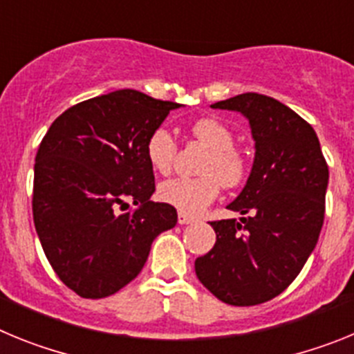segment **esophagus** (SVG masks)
I'll return each instance as SVG.
<instances>
[{
  "instance_id": "1",
  "label": "esophagus",
  "mask_w": 354,
  "mask_h": 354,
  "mask_svg": "<svg viewBox=\"0 0 354 354\" xmlns=\"http://www.w3.org/2000/svg\"><path fill=\"white\" fill-rule=\"evenodd\" d=\"M177 220H179L180 225H189V223H193V221H195V218H193V216H189V214H186V212L179 211V214H177Z\"/></svg>"
}]
</instances>
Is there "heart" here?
<instances>
[{
  "label": "heart",
  "instance_id": "1",
  "mask_svg": "<svg viewBox=\"0 0 354 354\" xmlns=\"http://www.w3.org/2000/svg\"><path fill=\"white\" fill-rule=\"evenodd\" d=\"M192 133L202 145L209 149L200 165V177H177L159 184L158 196L161 202L193 216L204 211L220 195L221 184L236 187L248 174L245 154L234 147L236 136L223 122L216 118H202L195 122ZM145 156L152 170L168 174L177 156V143L165 127L150 133L145 143Z\"/></svg>",
  "mask_w": 354,
  "mask_h": 354
}]
</instances>
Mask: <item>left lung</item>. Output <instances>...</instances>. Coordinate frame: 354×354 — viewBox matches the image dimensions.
Returning <instances> with one entry per match:
<instances>
[{
    "label": "left lung",
    "mask_w": 354,
    "mask_h": 354,
    "mask_svg": "<svg viewBox=\"0 0 354 354\" xmlns=\"http://www.w3.org/2000/svg\"><path fill=\"white\" fill-rule=\"evenodd\" d=\"M245 115L255 140L246 186L227 207L237 220L211 221L212 250L195 261L216 298L252 306L282 294L317 245L324 221L328 165L306 120L273 97L241 93L212 104Z\"/></svg>",
    "instance_id": "obj_1"
}]
</instances>
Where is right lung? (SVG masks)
I'll use <instances>...</instances> for the list:
<instances>
[{
    "mask_svg": "<svg viewBox=\"0 0 354 354\" xmlns=\"http://www.w3.org/2000/svg\"><path fill=\"white\" fill-rule=\"evenodd\" d=\"M177 108L117 90L68 108L40 142L33 223L55 273L81 298L126 287L152 241L177 223L175 207L150 200L156 184L145 156L150 133ZM129 205L137 207L127 212Z\"/></svg>",
    "mask_w": 354,
    "mask_h": 354,
    "instance_id": "add662e5",
    "label": "right lung"
}]
</instances>
